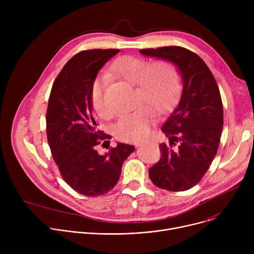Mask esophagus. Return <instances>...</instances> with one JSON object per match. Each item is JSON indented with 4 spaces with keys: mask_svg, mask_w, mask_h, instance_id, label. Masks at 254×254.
<instances>
[{
    "mask_svg": "<svg viewBox=\"0 0 254 254\" xmlns=\"http://www.w3.org/2000/svg\"><path fill=\"white\" fill-rule=\"evenodd\" d=\"M144 144H146V142H136V143H135V147H136V148H139V147L144 146Z\"/></svg>",
    "mask_w": 254,
    "mask_h": 254,
    "instance_id": "obj_1",
    "label": "esophagus"
}]
</instances>
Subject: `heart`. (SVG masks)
<instances>
[{
  "mask_svg": "<svg viewBox=\"0 0 254 254\" xmlns=\"http://www.w3.org/2000/svg\"><path fill=\"white\" fill-rule=\"evenodd\" d=\"M111 70L129 83L136 84V101L138 104H146L122 115L114 126V132L122 140H142L149 135L155 121V113L150 107L159 114L170 111L182 90V75L171 61L158 60L150 63L146 58L133 55L117 58L111 65ZM106 84L105 75L97 76L89 90L91 106L100 118H106L110 114L104 99Z\"/></svg>",
  "mask_w": 254,
  "mask_h": 254,
  "instance_id": "b5f03b06",
  "label": "heart"
}]
</instances>
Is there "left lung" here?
Masks as SVG:
<instances>
[{
	"label": "left lung",
	"instance_id": "obj_1",
	"mask_svg": "<svg viewBox=\"0 0 254 254\" xmlns=\"http://www.w3.org/2000/svg\"><path fill=\"white\" fill-rule=\"evenodd\" d=\"M139 52L173 62L183 80L182 97L162 127L169 143L160 144L162 157L150 169V179L164 190H189L206 174L219 147L223 127L219 87L202 58L184 47L165 46ZM176 144L178 147L173 149Z\"/></svg>",
	"mask_w": 254,
	"mask_h": 254
}]
</instances>
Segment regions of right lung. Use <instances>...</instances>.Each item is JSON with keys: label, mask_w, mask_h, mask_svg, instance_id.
Returning a JSON list of instances; mask_svg holds the SVG:
<instances>
[{"label": "right lung", "mask_w": 254, "mask_h": 254, "mask_svg": "<svg viewBox=\"0 0 254 254\" xmlns=\"http://www.w3.org/2000/svg\"><path fill=\"white\" fill-rule=\"evenodd\" d=\"M119 52L92 49L75 54L53 82L48 100L46 132L53 160L65 182L87 197L114 189L125 160L134 150L133 146L120 142L104 156L95 150L101 140L108 141L110 135L98 130L92 117L90 85L99 69Z\"/></svg>", "instance_id": "right-lung-1"}]
</instances>
